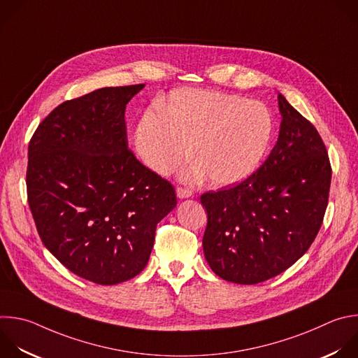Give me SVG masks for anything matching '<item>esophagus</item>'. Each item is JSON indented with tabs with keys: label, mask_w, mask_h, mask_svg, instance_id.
I'll return each instance as SVG.
<instances>
[{
	"label": "esophagus",
	"mask_w": 358,
	"mask_h": 358,
	"mask_svg": "<svg viewBox=\"0 0 358 358\" xmlns=\"http://www.w3.org/2000/svg\"><path fill=\"white\" fill-rule=\"evenodd\" d=\"M177 196H178L180 199H184V198H189V196H192V191H191V189H188V188H182V187H178V188H177Z\"/></svg>",
	"instance_id": "esophagus-1"
}]
</instances>
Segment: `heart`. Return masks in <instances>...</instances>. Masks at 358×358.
Wrapping results in <instances>:
<instances>
[{
  "instance_id": "1",
  "label": "heart",
  "mask_w": 358,
  "mask_h": 358,
  "mask_svg": "<svg viewBox=\"0 0 358 358\" xmlns=\"http://www.w3.org/2000/svg\"><path fill=\"white\" fill-rule=\"evenodd\" d=\"M274 135L268 108L209 90H178L166 110H148L135 132L141 159L162 176L171 174L188 160L195 145L199 163L182 171L196 181L206 176L213 185L239 184L257 171Z\"/></svg>"
}]
</instances>
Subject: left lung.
<instances>
[{"label": "left lung", "mask_w": 358, "mask_h": 358, "mask_svg": "<svg viewBox=\"0 0 358 358\" xmlns=\"http://www.w3.org/2000/svg\"><path fill=\"white\" fill-rule=\"evenodd\" d=\"M278 106V141L260 169L241 184L201 195L205 259L234 284H259L289 268L313 243L327 208L326 146L282 94Z\"/></svg>", "instance_id": "8db88e82"}]
</instances>
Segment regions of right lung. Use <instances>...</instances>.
Wrapping results in <instances>:
<instances>
[{
	"label": "right lung",
	"mask_w": 358,
	"mask_h": 358,
	"mask_svg": "<svg viewBox=\"0 0 358 358\" xmlns=\"http://www.w3.org/2000/svg\"><path fill=\"white\" fill-rule=\"evenodd\" d=\"M145 84L105 87L60 103L28 148L29 208L46 249L99 285L146 267L174 187L128 149L127 103Z\"/></svg>",
	"instance_id": "1"
}]
</instances>
